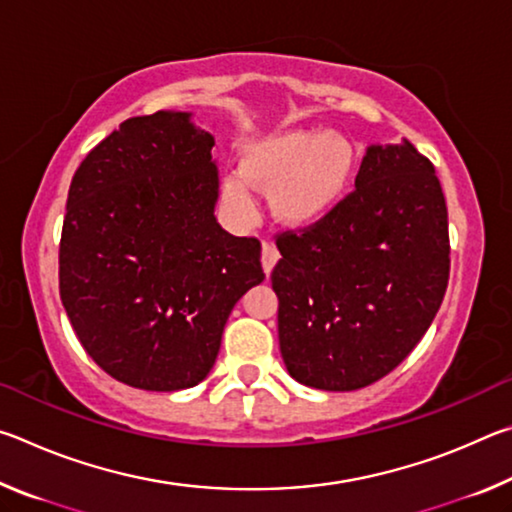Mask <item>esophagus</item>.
Masks as SVG:
<instances>
[{
  "mask_svg": "<svg viewBox=\"0 0 512 512\" xmlns=\"http://www.w3.org/2000/svg\"><path fill=\"white\" fill-rule=\"evenodd\" d=\"M277 259H280V250L275 248L273 241H266L262 244V266H264V273L271 275L273 266L277 264Z\"/></svg>",
  "mask_w": 512,
  "mask_h": 512,
  "instance_id": "1",
  "label": "esophagus"
}]
</instances>
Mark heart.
Masks as SVG:
<instances>
[{
    "label": "heart",
    "mask_w": 512,
    "mask_h": 512,
    "mask_svg": "<svg viewBox=\"0 0 512 512\" xmlns=\"http://www.w3.org/2000/svg\"><path fill=\"white\" fill-rule=\"evenodd\" d=\"M352 144L339 133L293 131L250 144L241 176L223 180V203L241 219L255 214L248 185L271 189V212L289 228H309L334 210L354 176Z\"/></svg>",
    "instance_id": "heart-1"
}]
</instances>
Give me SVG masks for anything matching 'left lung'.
I'll list each match as a JSON object with an SVG mask.
<instances>
[{
  "label": "left lung",
  "mask_w": 512,
  "mask_h": 512,
  "mask_svg": "<svg viewBox=\"0 0 512 512\" xmlns=\"http://www.w3.org/2000/svg\"><path fill=\"white\" fill-rule=\"evenodd\" d=\"M282 359L300 384L357 391L420 343L449 280L443 187L429 158L370 146L354 189L325 219L275 235Z\"/></svg>",
  "instance_id": "left-lung-1"
}]
</instances>
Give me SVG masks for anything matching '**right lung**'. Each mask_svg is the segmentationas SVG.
I'll return each instance as SVG.
<instances>
[{"mask_svg": "<svg viewBox=\"0 0 512 512\" xmlns=\"http://www.w3.org/2000/svg\"><path fill=\"white\" fill-rule=\"evenodd\" d=\"M214 137L187 112L119 124L69 185L58 287L101 370L144 391H180L212 370L232 307L264 280L262 244L214 219Z\"/></svg>", "mask_w": 512, "mask_h": 512, "instance_id": "1", "label": "right lung"}]
</instances>
